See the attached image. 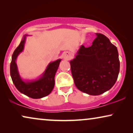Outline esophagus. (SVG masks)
<instances>
[{"mask_svg":"<svg viewBox=\"0 0 133 133\" xmlns=\"http://www.w3.org/2000/svg\"><path fill=\"white\" fill-rule=\"evenodd\" d=\"M63 59L66 60V61H69V60L71 59L72 58L71 52L70 51L65 52L63 54Z\"/></svg>","mask_w":133,"mask_h":133,"instance_id":"obj_1","label":"esophagus"}]
</instances>
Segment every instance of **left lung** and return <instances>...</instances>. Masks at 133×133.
<instances>
[{
	"label": "left lung",
	"instance_id": "1",
	"mask_svg": "<svg viewBox=\"0 0 133 133\" xmlns=\"http://www.w3.org/2000/svg\"><path fill=\"white\" fill-rule=\"evenodd\" d=\"M92 45H81L70 61L71 70L78 90L92 96L110 90L115 84L120 70L119 54L108 37L96 33Z\"/></svg>",
	"mask_w": 133,
	"mask_h": 133
}]
</instances>
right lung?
I'll return each instance as SVG.
<instances>
[{
	"label": "right lung",
	"mask_w": 133,
	"mask_h": 133,
	"mask_svg": "<svg viewBox=\"0 0 133 133\" xmlns=\"http://www.w3.org/2000/svg\"><path fill=\"white\" fill-rule=\"evenodd\" d=\"M28 34H25L19 46L12 55L10 64V74L12 82L18 91L32 99H41L50 94L53 90L55 82L54 77L59 68L61 59L49 63L41 76L34 79L24 80L20 75L16 60L24 50L25 41Z\"/></svg>",
	"instance_id": "right-lung-1"
}]
</instances>
